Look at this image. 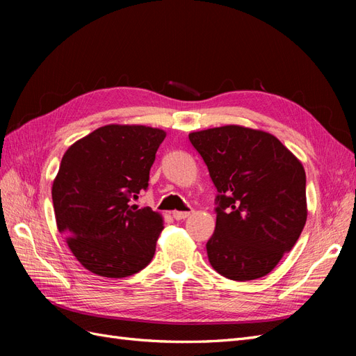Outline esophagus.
<instances>
[{
	"mask_svg": "<svg viewBox=\"0 0 356 356\" xmlns=\"http://www.w3.org/2000/svg\"><path fill=\"white\" fill-rule=\"evenodd\" d=\"M188 215H190V212H181V211H174V212H172V217H174L177 221L187 218Z\"/></svg>",
	"mask_w": 356,
	"mask_h": 356,
	"instance_id": "esophagus-1",
	"label": "esophagus"
}]
</instances>
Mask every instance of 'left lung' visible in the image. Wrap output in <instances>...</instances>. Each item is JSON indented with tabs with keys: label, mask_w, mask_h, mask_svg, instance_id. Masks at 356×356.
<instances>
[{
	"label": "left lung",
	"mask_w": 356,
	"mask_h": 356,
	"mask_svg": "<svg viewBox=\"0 0 356 356\" xmlns=\"http://www.w3.org/2000/svg\"><path fill=\"white\" fill-rule=\"evenodd\" d=\"M217 188L215 232L207 243L211 266L232 281L270 273L303 230V165L273 135L222 126L188 135Z\"/></svg>",
	"instance_id": "left-lung-1"
}]
</instances>
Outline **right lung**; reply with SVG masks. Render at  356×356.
<instances>
[{
    "instance_id": "1",
    "label": "right lung",
    "mask_w": 356,
    "mask_h": 356,
    "mask_svg": "<svg viewBox=\"0 0 356 356\" xmlns=\"http://www.w3.org/2000/svg\"><path fill=\"white\" fill-rule=\"evenodd\" d=\"M165 136L160 129L108 124L63 154L51 188L56 224L92 273L126 277L153 260L163 220L132 200L148 188Z\"/></svg>"
}]
</instances>
